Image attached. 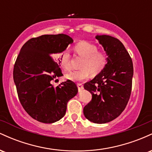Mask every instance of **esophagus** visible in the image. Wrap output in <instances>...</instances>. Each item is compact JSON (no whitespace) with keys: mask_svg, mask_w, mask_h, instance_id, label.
<instances>
[{"mask_svg":"<svg viewBox=\"0 0 152 152\" xmlns=\"http://www.w3.org/2000/svg\"><path fill=\"white\" fill-rule=\"evenodd\" d=\"M77 87H78V89L79 91H81L83 88V85H82L81 83H77Z\"/></svg>","mask_w":152,"mask_h":152,"instance_id":"34e87169","label":"esophagus"}]
</instances>
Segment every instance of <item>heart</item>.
Returning a JSON list of instances; mask_svg holds the SVG:
<instances>
[{
    "instance_id": "b5f03b06",
    "label": "heart",
    "mask_w": 152,
    "mask_h": 152,
    "mask_svg": "<svg viewBox=\"0 0 152 152\" xmlns=\"http://www.w3.org/2000/svg\"><path fill=\"white\" fill-rule=\"evenodd\" d=\"M76 53L83 60L81 63V69L66 75L67 79L72 81H81L86 79L90 74H98L104 69L108 61V56L104 51L98 50V46L94 43L81 41L75 46ZM61 67L65 71L71 70V59L69 50L66 49L59 55Z\"/></svg>"
}]
</instances>
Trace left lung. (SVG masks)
<instances>
[{
  "label": "left lung",
  "mask_w": 152,
  "mask_h": 152,
  "mask_svg": "<svg viewBox=\"0 0 152 152\" xmlns=\"http://www.w3.org/2000/svg\"><path fill=\"white\" fill-rule=\"evenodd\" d=\"M96 38L108 56L104 69L94 79L83 85L92 95L83 108L87 119L105 124L117 118L129 100L134 74L133 63L124 46L117 38L97 35Z\"/></svg>",
  "instance_id": "left-lung-1"
}]
</instances>
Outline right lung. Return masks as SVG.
<instances>
[{
  "label": "right lung",
  "mask_w": 152,
  "mask_h": 152,
  "mask_svg": "<svg viewBox=\"0 0 152 152\" xmlns=\"http://www.w3.org/2000/svg\"><path fill=\"white\" fill-rule=\"evenodd\" d=\"M74 42L66 34L43 35L28 40L20 50L13 80L20 104L34 119L50 124L66 114L67 103L78 93L74 82L68 80L54 87L51 81L63 76L56 54L62 53Z\"/></svg>",
  "instance_id": "right-lung-1"
}]
</instances>
